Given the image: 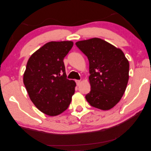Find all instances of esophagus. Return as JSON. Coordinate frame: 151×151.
<instances>
[{
  "instance_id": "obj_1",
  "label": "esophagus",
  "mask_w": 151,
  "mask_h": 151,
  "mask_svg": "<svg viewBox=\"0 0 151 151\" xmlns=\"http://www.w3.org/2000/svg\"><path fill=\"white\" fill-rule=\"evenodd\" d=\"M76 82L78 86H80L81 83V80H76Z\"/></svg>"
}]
</instances>
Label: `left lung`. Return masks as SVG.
I'll return each instance as SVG.
<instances>
[{"instance_id": "left-lung-1", "label": "left lung", "mask_w": 151, "mask_h": 151, "mask_svg": "<svg viewBox=\"0 0 151 151\" xmlns=\"http://www.w3.org/2000/svg\"><path fill=\"white\" fill-rule=\"evenodd\" d=\"M88 58L91 91L86 99L91 106L109 110L123 97L129 81V63L122 50L98 38L76 43Z\"/></svg>"}]
</instances>
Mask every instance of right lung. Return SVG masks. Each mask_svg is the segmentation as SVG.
<instances>
[{"mask_svg": "<svg viewBox=\"0 0 151 151\" xmlns=\"http://www.w3.org/2000/svg\"><path fill=\"white\" fill-rule=\"evenodd\" d=\"M73 45L71 41L47 42L28 60L24 84L34 105L47 115L65 111L75 93L76 83L66 78L63 62Z\"/></svg>", "mask_w": 151, "mask_h": 151, "instance_id": "add662e5", "label": "right lung"}]
</instances>
